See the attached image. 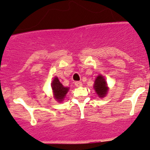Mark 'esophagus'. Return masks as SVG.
Segmentation results:
<instances>
[{
  "instance_id": "34e87169",
  "label": "esophagus",
  "mask_w": 150,
  "mask_h": 150,
  "mask_svg": "<svg viewBox=\"0 0 150 150\" xmlns=\"http://www.w3.org/2000/svg\"><path fill=\"white\" fill-rule=\"evenodd\" d=\"M75 86H76V87H81V86H83V83H82L81 82H80V81H76L75 83Z\"/></svg>"
}]
</instances>
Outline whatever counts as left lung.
Masks as SVG:
<instances>
[{
    "label": "left lung",
    "mask_w": 150,
    "mask_h": 150,
    "mask_svg": "<svg viewBox=\"0 0 150 150\" xmlns=\"http://www.w3.org/2000/svg\"><path fill=\"white\" fill-rule=\"evenodd\" d=\"M93 88L95 91L100 98H104L108 93V88L107 86V83L103 75H98L94 82Z\"/></svg>",
    "instance_id": "obj_1"
}]
</instances>
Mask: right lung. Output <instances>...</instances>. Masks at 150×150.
Returning <instances> with one entry per match:
<instances>
[{"instance_id":"obj_1","label":"right lung","mask_w":150,"mask_h":150,"mask_svg":"<svg viewBox=\"0 0 150 150\" xmlns=\"http://www.w3.org/2000/svg\"><path fill=\"white\" fill-rule=\"evenodd\" d=\"M51 87L52 89L53 94L55 100L57 102H62L64 100L66 94L69 91L68 87H64L59 82L57 77H55L51 83Z\"/></svg>"}]
</instances>
